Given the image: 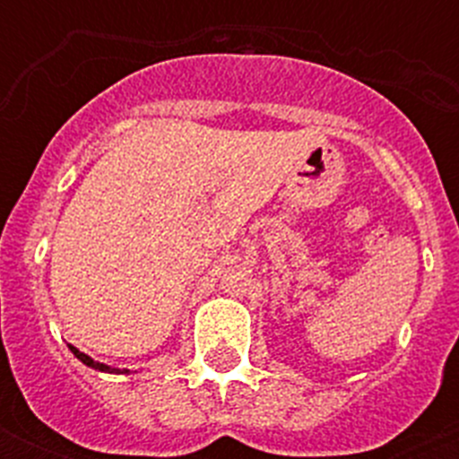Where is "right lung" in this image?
I'll return each instance as SVG.
<instances>
[{
    "mask_svg": "<svg viewBox=\"0 0 459 459\" xmlns=\"http://www.w3.org/2000/svg\"><path fill=\"white\" fill-rule=\"evenodd\" d=\"M71 348V352H74L78 359H81L85 367H90V369H97V371H107V374H131V369H117V367H109V364H102V362H95L92 357L85 355V352H81L78 348H74V345H68Z\"/></svg>",
    "mask_w": 459,
    "mask_h": 459,
    "instance_id": "right-lung-1",
    "label": "right lung"
}]
</instances>
